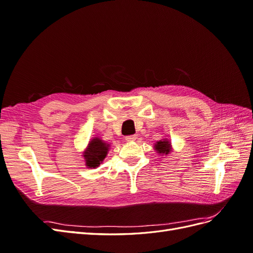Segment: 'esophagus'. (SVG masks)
Returning a JSON list of instances; mask_svg holds the SVG:
<instances>
[{
    "instance_id": "1",
    "label": "esophagus",
    "mask_w": 253,
    "mask_h": 253,
    "mask_svg": "<svg viewBox=\"0 0 253 253\" xmlns=\"http://www.w3.org/2000/svg\"><path fill=\"white\" fill-rule=\"evenodd\" d=\"M136 138H137V137L135 135H131V136H126V140L127 142H134L136 140Z\"/></svg>"
}]
</instances>
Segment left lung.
<instances>
[{
    "mask_svg": "<svg viewBox=\"0 0 253 253\" xmlns=\"http://www.w3.org/2000/svg\"><path fill=\"white\" fill-rule=\"evenodd\" d=\"M153 148H154V150L159 155H169L170 153L173 151L171 141L168 138H164V139H160V140L156 141Z\"/></svg>",
    "mask_w": 253,
    "mask_h": 253,
    "instance_id": "left-lung-1",
    "label": "left lung"
}]
</instances>
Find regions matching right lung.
<instances>
[{"mask_svg":"<svg viewBox=\"0 0 253 253\" xmlns=\"http://www.w3.org/2000/svg\"><path fill=\"white\" fill-rule=\"evenodd\" d=\"M111 144L105 142L99 137H93L88 143L86 149L82 152V156L85 160V166L88 169H95L100 166L104 158L108 155Z\"/></svg>","mask_w":253,"mask_h":253,"instance_id":"obj_1","label":"right lung"}]
</instances>
